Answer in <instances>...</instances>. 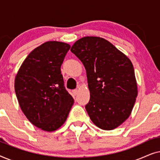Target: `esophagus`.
<instances>
[{"label":"esophagus","instance_id":"34e87169","mask_svg":"<svg viewBox=\"0 0 160 160\" xmlns=\"http://www.w3.org/2000/svg\"><path fill=\"white\" fill-rule=\"evenodd\" d=\"M72 92H73V94L74 95H76L78 94V89H73V90L72 91Z\"/></svg>","mask_w":160,"mask_h":160}]
</instances>
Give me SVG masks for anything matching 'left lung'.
Returning a JSON list of instances; mask_svg holds the SVG:
<instances>
[{
  "instance_id": "8db88e82",
  "label": "left lung",
  "mask_w": 160,
  "mask_h": 160,
  "mask_svg": "<svg viewBox=\"0 0 160 160\" xmlns=\"http://www.w3.org/2000/svg\"><path fill=\"white\" fill-rule=\"evenodd\" d=\"M71 51L86 69L90 99L85 108L92 122L102 130L117 128L130 117L138 95L132 62L100 37L80 38Z\"/></svg>"
}]
</instances>
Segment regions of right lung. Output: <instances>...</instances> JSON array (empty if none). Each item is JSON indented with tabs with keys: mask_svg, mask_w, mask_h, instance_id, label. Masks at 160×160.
<instances>
[{
	"mask_svg": "<svg viewBox=\"0 0 160 160\" xmlns=\"http://www.w3.org/2000/svg\"><path fill=\"white\" fill-rule=\"evenodd\" d=\"M70 48L60 41L42 43L28 54L15 77L22 111L33 125L47 132L65 123L74 102L65 88L60 70Z\"/></svg>",
	"mask_w": 160,
	"mask_h": 160,
	"instance_id": "right-lung-1",
	"label": "right lung"
}]
</instances>
